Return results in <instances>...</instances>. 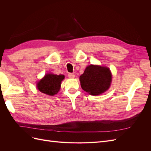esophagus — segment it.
Wrapping results in <instances>:
<instances>
[{
  "mask_svg": "<svg viewBox=\"0 0 151 151\" xmlns=\"http://www.w3.org/2000/svg\"><path fill=\"white\" fill-rule=\"evenodd\" d=\"M68 77H70V78H74L75 77V75L74 74H73V73H69V74H68Z\"/></svg>",
  "mask_w": 151,
  "mask_h": 151,
  "instance_id": "34e87169",
  "label": "esophagus"
}]
</instances>
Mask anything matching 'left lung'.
<instances>
[{"instance_id": "obj_1", "label": "left lung", "mask_w": 151, "mask_h": 151, "mask_svg": "<svg viewBox=\"0 0 151 151\" xmlns=\"http://www.w3.org/2000/svg\"><path fill=\"white\" fill-rule=\"evenodd\" d=\"M111 74L108 68L90 65L86 67L79 79L81 88L91 95H99L110 86Z\"/></svg>"}]
</instances>
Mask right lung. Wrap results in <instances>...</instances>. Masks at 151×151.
Returning <instances> with one entry per match:
<instances>
[{"mask_svg": "<svg viewBox=\"0 0 151 151\" xmlns=\"http://www.w3.org/2000/svg\"><path fill=\"white\" fill-rule=\"evenodd\" d=\"M63 75L48 74L45 76L37 84L38 90L45 94L53 96L60 90L62 81L64 79Z\"/></svg>", "mask_w": 151, "mask_h": 151, "instance_id": "obj_1", "label": "right lung"}]
</instances>
